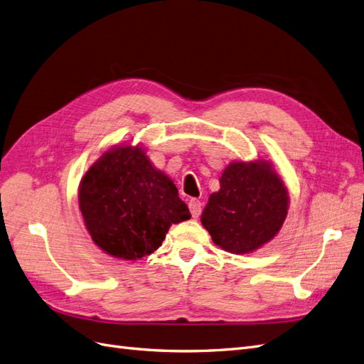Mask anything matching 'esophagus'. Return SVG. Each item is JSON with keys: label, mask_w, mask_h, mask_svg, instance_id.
I'll return each mask as SVG.
<instances>
[{"label": "esophagus", "mask_w": 364, "mask_h": 364, "mask_svg": "<svg viewBox=\"0 0 364 364\" xmlns=\"http://www.w3.org/2000/svg\"><path fill=\"white\" fill-rule=\"evenodd\" d=\"M188 208H190V213L193 218H197L202 214V202L197 200V199H191L188 202Z\"/></svg>", "instance_id": "obj_1"}]
</instances>
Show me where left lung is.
<instances>
[{
  "label": "left lung",
  "instance_id": "left-lung-1",
  "mask_svg": "<svg viewBox=\"0 0 364 364\" xmlns=\"http://www.w3.org/2000/svg\"><path fill=\"white\" fill-rule=\"evenodd\" d=\"M289 209L287 190L266 161L232 162L209 196L202 225L230 253H247L278 234Z\"/></svg>",
  "mask_w": 364,
  "mask_h": 364
}]
</instances>
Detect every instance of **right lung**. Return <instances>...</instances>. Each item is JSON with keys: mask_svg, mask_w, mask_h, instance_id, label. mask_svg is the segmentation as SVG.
<instances>
[{"mask_svg": "<svg viewBox=\"0 0 364 364\" xmlns=\"http://www.w3.org/2000/svg\"><path fill=\"white\" fill-rule=\"evenodd\" d=\"M79 203L94 243L123 259L150 255L173 223L191 217L173 181L130 146L106 151L86 171Z\"/></svg>", "mask_w": 364, "mask_h": 364, "instance_id": "1", "label": "right lung"}]
</instances>
